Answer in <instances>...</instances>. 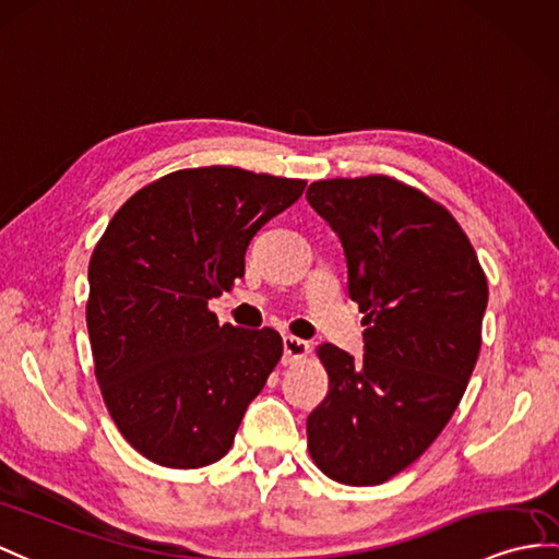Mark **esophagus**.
Segmentation results:
<instances>
[{"label": "esophagus", "instance_id": "obj_1", "mask_svg": "<svg viewBox=\"0 0 559 559\" xmlns=\"http://www.w3.org/2000/svg\"><path fill=\"white\" fill-rule=\"evenodd\" d=\"M282 348H284V362H294V360L306 356V353L310 350V344L304 342V338H296V336L287 334L282 338Z\"/></svg>", "mask_w": 559, "mask_h": 559}]
</instances>
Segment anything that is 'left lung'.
<instances>
[{
    "mask_svg": "<svg viewBox=\"0 0 559 559\" xmlns=\"http://www.w3.org/2000/svg\"><path fill=\"white\" fill-rule=\"evenodd\" d=\"M306 199L342 241L348 296L365 312L360 360L318 350L330 393L308 415V448L330 479L374 486L453 417L479 358L488 284L455 217L413 187L322 180Z\"/></svg>",
    "mask_w": 559,
    "mask_h": 559,
    "instance_id": "1",
    "label": "left lung"
}]
</instances>
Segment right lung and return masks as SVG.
I'll return each mask as SVG.
<instances>
[{"mask_svg": "<svg viewBox=\"0 0 559 559\" xmlns=\"http://www.w3.org/2000/svg\"><path fill=\"white\" fill-rule=\"evenodd\" d=\"M304 189L241 168L177 170L108 223L87 272V332L108 413L146 460L197 469L233 445L282 336L217 324L209 301L243 277L253 235Z\"/></svg>", "mask_w": 559, "mask_h": 559, "instance_id": "1", "label": "right lung"}]
</instances>
